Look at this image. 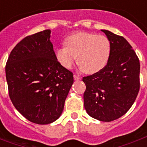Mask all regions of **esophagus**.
Masks as SVG:
<instances>
[{
    "instance_id": "obj_1",
    "label": "esophagus",
    "mask_w": 147,
    "mask_h": 147,
    "mask_svg": "<svg viewBox=\"0 0 147 147\" xmlns=\"http://www.w3.org/2000/svg\"><path fill=\"white\" fill-rule=\"evenodd\" d=\"M73 77H74V80H80V77L78 76H76V75H74Z\"/></svg>"
}]
</instances>
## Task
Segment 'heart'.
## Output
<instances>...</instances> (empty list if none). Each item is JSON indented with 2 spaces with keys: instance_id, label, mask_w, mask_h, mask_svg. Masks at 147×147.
I'll use <instances>...</instances> for the list:
<instances>
[{
  "instance_id": "heart-1",
  "label": "heart",
  "mask_w": 147,
  "mask_h": 147,
  "mask_svg": "<svg viewBox=\"0 0 147 147\" xmlns=\"http://www.w3.org/2000/svg\"><path fill=\"white\" fill-rule=\"evenodd\" d=\"M65 46L58 48L56 57L65 68L70 69L76 61L85 73L95 74L108 64L111 42L107 37L94 33L78 32L66 38Z\"/></svg>"
}]
</instances>
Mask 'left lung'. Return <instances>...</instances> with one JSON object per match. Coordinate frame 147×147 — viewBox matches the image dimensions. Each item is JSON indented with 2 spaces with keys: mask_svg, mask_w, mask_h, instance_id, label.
<instances>
[{
  "mask_svg": "<svg viewBox=\"0 0 147 147\" xmlns=\"http://www.w3.org/2000/svg\"><path fill=\"white\" fill-rule=\"evenodd\" d=\"M111 42L108 64L102 71L83 77L86 113L96 120L109 122L126 113L139 90V58L123 37L102 30Z\"/></svg>",
  "mask_w": 147,
  "mask_h": 147,
  "instance_id": "left-lung-1",
  "label": "left lung"
}]
</instances>
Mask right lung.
Masks as SVG:
<instances>
[{
	"instance_id": "obj_1",
	"label": "right lung",
	"mask_w": 147,
	"mask_h": 147,
	"mask_svg": "<svg viewBox=\"0 0 147 147\" xmlns=\"http://www.w3.org/2000/svg\"><path fill=\"white\" fill-rule=\"evenodd\" d=\"M51 30L24 38L16 45L5 67L9 97L26 119L38 124L61 117L73 84V74L56 57Z\"/></svg>"
}]
</instances>
